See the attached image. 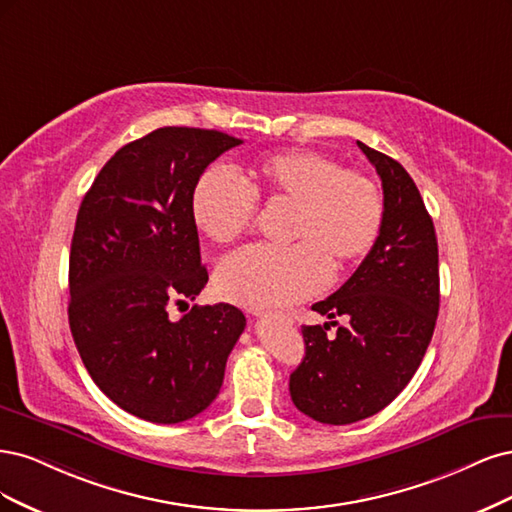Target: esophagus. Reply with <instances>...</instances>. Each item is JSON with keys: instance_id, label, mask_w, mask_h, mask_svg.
Instances as JSON below:
<instances>
[{"instance_id": "34e87169", "label": "esophagus", "mask_w": 512, "mask_h": 512, "mask_svg": "<svg viewBox=\"0 0 512 512\" xmlns=\"http://www.w3.org/2000/svg\"><path fill=\"white\" fill-rule=\"evenodd\" d=\"M253 315H255V317H266V312H261V310H253Z\"/></svg>"}]
</instances>
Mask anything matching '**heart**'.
<instances>
[{
	"label": "heart",
	"instance_id": "obj_1",
	"mask_svg": "<svg viewBox=\"0 0 512 512\" xmlns=\"http://www.w3.org/2000/svg\"><path fill=\"white\" fill-rule=\"evenodd\" d=\"M257 202L289 206L285 249H249L229 257L214 276L221 298L249 308L302 302L325 289L329 268L340 274L364 261L381 236V189L359 170L319 151L291 148L249 163L240 180L206 170L191 193L195 227L214 244L249 232Z\"/></svg>",
	"mask_w": 512,
	"mask_h": 512
}]
</instances>
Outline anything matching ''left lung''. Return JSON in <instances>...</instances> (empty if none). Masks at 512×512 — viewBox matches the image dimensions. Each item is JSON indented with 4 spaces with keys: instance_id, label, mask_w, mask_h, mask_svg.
<instances>
[{
    "instance_id": "left-lung-1",
    "label": "left lung",
    "mask_w": 512,
    "mask_h": 512,
    "mask_svg": "<svg viewBox=\"0 0 512 512\" xmlns=\"http://www.w3.org/2000/svg\"><path fill=\"white\" fill-rule=\"evenodd\" d=\"M357 144L383 183L381 236L336 293L312 304L329 321L302 327L306 355L289 378L293 404L327 425L372 417L398 398L421 366L440 306L438 240L415 180L395 159Z\"/></svg>"
}]
</instances>
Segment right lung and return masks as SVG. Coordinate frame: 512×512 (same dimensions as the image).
Wrapping results in <instances>:
<instances>
[{
    "instance_id": "1",
    "label": "right lung",
    "mask_w": 512,
    "mask_h": 512,
    "mask_svg": "<svg viewBox=\"0 0 512 512\" xmlns=\"http://www.w3.org/2000/svg\"><path fill=\"white\" fill-rule=\"evenodd\" d=\"M242 140L217 129L159 127L125 144L82 197L70 251V329L108 398L144 421L193 419L219 395L246 319L232 304L168 308L208 283L191 193Z\"/></svg>"
}]
</instances>
